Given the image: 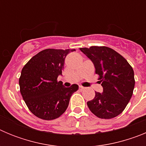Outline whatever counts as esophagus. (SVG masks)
I'll use <instances>...</instances> for the list:
<instances>
[{
	"mask_svg": "<svg viewBox=\"0 0 146 146\" xmlns=\"http://www.w3.org/2000/svg\"><path fill=\"white\" fill-rule=\"evenodd\" d=\"M79 88H80V91H82V90H84L85 88L83 87V86H80Z\"/></svg>",
	"mask_w": 146,
	"mask_h": 146,
	"instance_id": "1",
	"label": "esophagus"
}]
</instances>
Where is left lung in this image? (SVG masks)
<instances>
[{
	"label": "left lung",
	"instance_id": "obj_1",
	"mask_svg": "<svg viewBox=\"0 0 146 146\" xmlns=\"http://www.w3.org/2000/svg\"><path fill=\"white\" fill-rule=\"evenodd\" d=\"M80 50L93 62L103 87V93L95 91V97L88 102V107L99 118L116 117L123 111L133 94L132 67L122 55L105 46Z\"/></svg>",
	"mask_w": 146,
	"mask_h": 146
}]
</instances>
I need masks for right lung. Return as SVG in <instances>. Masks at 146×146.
Masks as SVG:
<instances>
[{"instance_id": "obj_1", "label": "right lung", "mask_w": 146, "mask_h": 146, "mask_svg": "<svg viewBox=\"0 0 146 146\" xmlns=\"http://www.w3.org/2000/svg\"><path fill=\"white\" fill-rule=\"evenodd\" d=\"M74 49H46L24 66L19 79L20 93L30 111L43 120H53L60 117L68 108L73 93L78 86L69 88L58 81L64 69V60Z\"/></svg>"}]
</instances>
